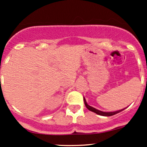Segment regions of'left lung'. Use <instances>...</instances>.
I'll list each match as a JSON object with an SVG mask.
<instances>
[{
  "mask_svg": "<svg viewBox=\"0 0 147 147\" xmlns=\"http://www.w3.org/2000/svg\"><path fill=\"white\" fill-rule=\"evenodd\" d=\"M84 104H85V106H86V108L88 109L89 111H92V112L95 113L97 114V115H102V116H106V117H109V116H112V115H114L118 113L121 112V111H124V109H121V110H119V111H113V112H103L102 111H99V110H97V109H95L94 107H92V106H89L88 104H87L86 102V100L85 97H84Z\"/></svg>",
  "mask_w": 147,
  "mask_h": 147,
  "instance_id": "1",
  "label": "left lung"
}]
</instances>
